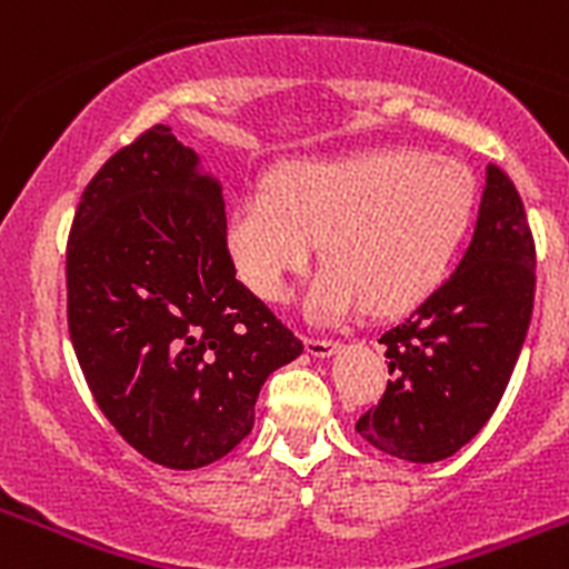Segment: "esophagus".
Here are the masks:
<instances>
[{"label":"esophagus","mask_w":569,"mask_h":569,"mask_svg":"<svg viewBox=\"0 0 569 569\" xmlns=\"http://www.w3.org/2000/svg\"><path fill=\"white\" fill-rule=\"evenodd\" d=\"M305 347H308V353L316 356V359H328V356H333L336 350H339V341H333V339H308V341H305Z\"/></svg>","instance_id":"1"}]
</instances>
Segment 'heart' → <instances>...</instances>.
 Instances as JSON below:
<instances>
[{"mask_svg": "<svg viewBox=\"0 0 569 569\" xmlns=\"http://www.w3.org/2000/svg\"><path fill=\"white\" fill-rule=\"evenodd\" d=\"M476 213V179L447 156L381 150L345 162L279 170L250 190L228 224L230 256L256 296L284 301L293 276L328 268L308 293V316L339 321L370 308L419 305L445 279Z\"/></svg>", "mask_w": 569, "mask_h": 569, "instance_id": "obj_1", "label": "heart"}]
</instances>
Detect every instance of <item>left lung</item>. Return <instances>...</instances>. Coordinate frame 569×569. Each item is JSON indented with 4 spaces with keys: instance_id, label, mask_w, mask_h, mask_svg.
<instances>
[{
    "instance_id": "8db88e82",
    "label": "left lung",
    "mask_w": 569,
    "mask_h": 569,
    "mask_svg": "<svg viewBox=\"0 0 569 569\" xmlns=\"http://www.w3.org/2000/svg\"><path fill=\"white\" fill-rule=\"evenodd\" d=\"M536 296V244L501 168H487L459 268L381 336L390 376L356 433L396 459L433 465L479 433L519 361Z\"/></svg>"
}]
</instances>
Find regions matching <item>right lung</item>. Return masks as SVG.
<instances>
[{
  "mask_svg": "<svg viewBox=\"0 0 569 569\" xmlns=\"http://www.w3.org/2000/svg\"><path fill=\"white\" fill-rule=\"evenodd\" d=\"M68 330L104 419L170 470L253 430L273 370L305 350L239 279L222 184L168 124L116 150L68 236Z\"/></svg>",
  "mask_w": 569,
  "mask_h": 569,
  "instance_id": "obj_1",
  "label": "right lung"
}]
</instances>
